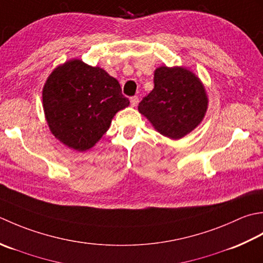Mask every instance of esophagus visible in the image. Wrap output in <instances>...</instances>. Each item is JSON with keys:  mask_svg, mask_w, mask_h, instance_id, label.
Wrapping results in <instances>:
<instances>
[{"mask_svg": "<svg viewBox=\"0 0 263 263\" xmlns=\"http://www.w3.org/2000/svg\"><path fill=\"white\" fill-rule=\"evenodd\" d=\"M130 104H132V106H136L138 104V96H132Z\"/></svg>", "mask_w": 263, "mask_h": 263, "instance_id": "34e87169", "label": "esophagus"}]
</instances>
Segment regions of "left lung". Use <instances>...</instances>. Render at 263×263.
Wrapping results in <instances>:
<instances>
[{
    "instance_id": "obj_1",
    "label": "left lung",
    "mask_w": 263,
    "mask_h": 263,
    "mask_svg": "<svg viewBox=\"0 0 263 263\" xmlns=\"http://www.w3.org/2000/svg\"><path fill=\"white\" fill-rule=\"evenodd\" d=\"M208 109L205 88L183 67H160L154 88L139 102L138 111L163 136L179 139L201 124Z\"/></svg>"
}]
</instances>
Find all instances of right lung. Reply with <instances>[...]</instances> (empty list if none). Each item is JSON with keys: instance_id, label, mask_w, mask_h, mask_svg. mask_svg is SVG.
I'll list each match as a JSON object with an SVG mask.
<instances>
[{"instance_id": "obj_1", "label": "right lung", "mask_w": 263, "mask_h": 263, "mask_svg": "<svg viewBox=\"0 0 263 263\" xmlns=\"http://www.w3.org/2000/svg\"><path fill=\"white\" fill-rule=\"evenodd\" d=\"M128 105L116 78L77 59L55 68L43 88V108L52 134L79 152L93 147L117 112Z\"/></svg>"}]
</instances>
